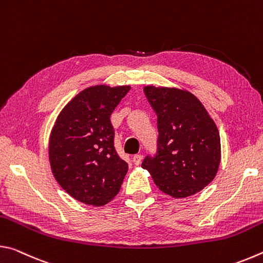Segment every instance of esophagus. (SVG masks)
I'll return each mask as SVG.
<instances>
[{"instance_id":"esophagus-1","label":"esophagus","mask_w":263,"mask_h":263,"mask_svg":"<svg viewBox=\"0 0 263 263\" xmlns=\"http://www.w3.org/2000/svg\"><path fill=\"white\" fill-rule=\"evenodd\" d=\"M141 159H142V155L141 154H136V155H133V158H132V160H133V163L135 164H139L140 162H141Z\"/></svg>"}]
</instances>
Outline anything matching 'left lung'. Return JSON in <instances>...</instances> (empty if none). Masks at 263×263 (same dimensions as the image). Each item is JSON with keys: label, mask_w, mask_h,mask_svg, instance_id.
<instances>
[{"label": "left lung", "mask_w": 263, "mask_h": 263, "mask_svg": "<svg viewBox=\"0 0 263 263\" xmlns=\"http://www.w3.org/2000/svg\"><path fill=\"white\" fill-rule=\"evenodd\" d=\"M144 92L158 117V148L141 167L162 193L174 198L194 195L215 179L220 137L195 95L177 88L147 86Z\"/></svg>", "instance_id": "obj_1"}]
</instances>
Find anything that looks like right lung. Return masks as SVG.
<instances>
[{
	"label": "right lung",
	"instance_id": "obj_1",
	"mask_svg": "<svg viewBox=\"0 0 263 263\" xmlns=\"http://www.w3.org/2000/svg\"><path fill=\"white\" fill-rule=\"evenodd\" d=\"M130 86H94L68 102L52 128L48 157L53 175L73 198L101 206L119 193L128 164L115 148L110 116Z\"/></svg>",
	"mask_w": 263,
	"mask_h": 263
}]
</instances>
